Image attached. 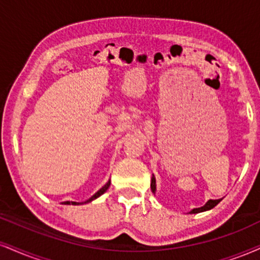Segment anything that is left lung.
<instances>
[{
    "label": "left lung",
    "mask_w": 260,
    "mask_h": 260,
    "mask_svg": "<svg viewBox=\"0 0 260 260\" xmlns=\"http://www.w3.org/2000/svg\"><path fill=\"white\" fill-rule=\"evenodd\" d=\"M151 191L155 193V191H156V180H155V178H154V176H152V178H151ZM221 201V200L219 199V200H209V201L206 203L205 206H203V207H200V208H193L191 212H190V213H200V212H205V211H208V209H212L213 207H215V206L218 205V203H219Z\"/></svg>",
    "instance_id": "obj_1"
}]
</instances>
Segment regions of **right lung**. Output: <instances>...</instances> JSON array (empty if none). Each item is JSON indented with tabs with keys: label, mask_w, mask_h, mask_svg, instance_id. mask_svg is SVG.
<instances>
[{
	"label": "right lung",
	"mask_w": 260,
	"mask_h": 260,
	"mask_svg": "<svg viewBox=\"0 0 260 260\" xmlns=\"http://www.w3.org/2000/svg\"><path fill=\"white\" fill-rule=\"evenodd\" d=\"M109 186H110V180H109L108 181V183H106L105 184V185L104 186H103L102 187V189H100L99 190V191H96L95 193H94V195H93L92 196V198H90L89 200H87V201H84V202H67L68 203V205H70V203H71V205H83V203H87V202H90V201H93V200H95L96 198H99V196L100 195H103V193H104L105 191H106V190H108V187Z\"/></svg>",
	"instance_id": "1"
}]
</instances>
